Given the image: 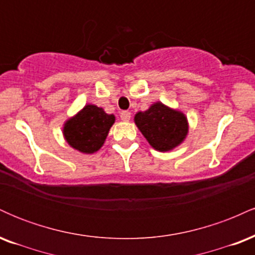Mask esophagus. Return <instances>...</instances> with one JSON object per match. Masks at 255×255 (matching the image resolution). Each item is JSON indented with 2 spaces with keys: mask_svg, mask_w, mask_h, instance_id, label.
<instances>
[{
  "mask_svg": "<svg viewBox=\"0 0 255 255\" xmlns=\"http://www.w3.org/2000/svg\"><path fill=\"white\" fill-rule=\"evenodd\" d=\"M120 116H121L122 121H129V120H130V113H129V111H127V110L121 111Z\"/></svg>",
  "mask_w": 255,
  "mask_h": 255,
  "instance_id": "1",
  "label": "esophagus"
}]
</instances>
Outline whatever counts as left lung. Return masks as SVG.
Listing matches in <instances>:
<instances>
[{"label": "left lung", "mask_w": 255, "mask_h": 255, "mask_svg": "<svg viewBox=\"0 0 255 255\" xmlns=\"http://www.w3.org/2000/svg\"><path fill=\"white\" fill-rule=\"evenodd\" d=\"M136 127L154 150L165 152L176 147L188 133L187 118L181 111L170 109L160 102L150 109L137 113L134 118Z\"/></svg>", "instance_id": "left-lung-1"}]
</instances>
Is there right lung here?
<instances>
[{
  "label": "right lung",
  "mask_w": 255,
  "mask_h": 255,
  "mask_svg": "<svg viewBox=\"0 0 255 255\" xmlns=\"http://www.w3.org/2000/svg\"><path fill=\"white\" fill-rule=\"evenodd\" d=\"M114 122L115 116L89 104L64 124L63 134L73 148L83 153H95L103 146Z\"/></svg>",
  "instance_id": "1"
}]
</instances>
